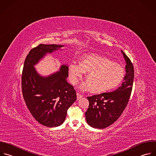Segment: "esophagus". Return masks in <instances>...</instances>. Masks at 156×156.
Returning <instances> with one entry per match:
<instances>
[{
    "instance_id": "1",
    "label": "esophagus",
    "mask_w": 156,
    "mask_h": 156,
    "mask_svg": "<svg viewBox=\"0 0 156 156\" xmlns=\"http://www.w3.org/2000/svg\"><path fill=\"white\" fill-rule=\"evenodd\" d=\"M82 97H83V96H82V95H80V93H77V100H80V98H82Z\"/></svg>"
}]
</instances>
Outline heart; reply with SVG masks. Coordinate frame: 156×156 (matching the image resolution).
I'll list each match as a JSON object with an SVG mask.
<instances>
[{"instance_id":"heart-1","label":"heart","mask_w":156,"mask_h":156,"mask_svg":"<svg viewBox=\"0 0 156 156\" xmlns=\"http://www.w3.org/2000/svg\"><path fill=\"white\" fill-rule=\"evenodd\" d=\"M69 77L72 84H77L87 73V82L82 83L81 90H91L95 94H102L118 87L125 77V71L122 66L112 62L108 58L98 55L83 56L79 64L71 63L68 68Z\"/></svg>"}]
</instances>
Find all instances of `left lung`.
<instances>
[{
  "label": "left lung",
  "instance_id": "1",
  "mask_svg": "<svg viewBox=\"0 0 156 156\" xmlns=\"http://www.w3.org/2000/svg\"><path fill=\"white\" fill-rule=\"evenodd\" d=\"M125 59L126 76L121 86L115 91L87 97L89 106L85 112L87 122L93 128L103 129L115 122L127 106L132 90L134 69L130 59L122 50Z\"/></svg>",
  "mask_w": 156,
  "mask_h": 156
}]
</instances>
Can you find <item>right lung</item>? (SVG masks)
<instances>
[{"instance_id": "1", "label": "right lung", "mask_w": 156, "mask_h": 156, "mask_svg": "<svg viewBox=\"0 0 156 156\" xmlns=\"http://www.w3.org/2000/svg\"><path fill=\"white\" fill-rule=\"evenodd\" d=\"M65 45L40 44L27 55L23 69L21 85L26 105L34 119L48 127L61 126L68 109L76 100V92L68 81V66L61 65L58 71L42 76L35 68L47 54L61 51Z\"/></svg>"}]
</instances>
